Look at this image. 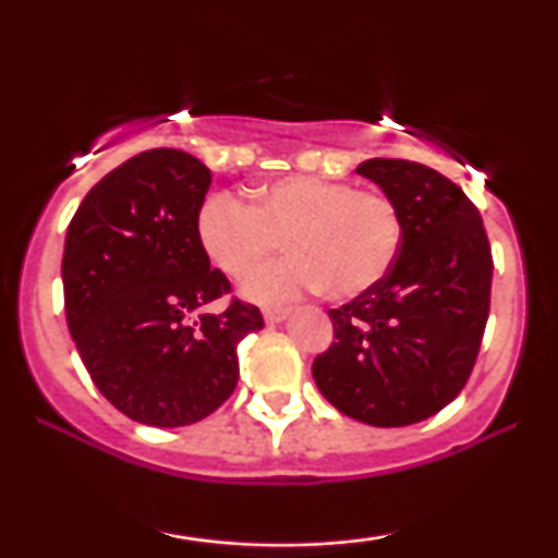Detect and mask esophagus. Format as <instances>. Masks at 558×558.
Masks as SVG:
<instances>
[{"instance_id":"34e87169","label":"esophagus","mask_w":558,"mask_h":558,"mask_svg":"<svg viewBox=\"0 0 558 558\" xmlns=\"http://www.w3.org/2000/svg\"><path fill=\"white\" fill-rule=\"evenodd\" d=\"M288 315H291V310H288V306H267L265 310L267 323H283Z\"/></svg>"}]
</instances>
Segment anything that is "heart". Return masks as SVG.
Instances as JSON below:
<instances>
[{
	"mask_svg": "<svg viewBox=\"0 0 558 558\" xmlns=\"http://www.w3.org/2000/svg\"><path fill=\"white\" fill-rule=\"evenodd\" d=\"M196 233L204 254L233 280H246L284 241L292 257L248 280V299L270 304L323 288L343 301L373 291L390 272L401 215L380 191L296 175L259 185L252 207L228 194L207 198Z\"/></svg>",
	"mask_w": 558,
	"mask_h": 558,
	"instance_id": "obj_1",
	"label": "heart"
}]
</instances>
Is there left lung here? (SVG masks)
<instances>
[{
    "mask_svg": "<svg viewBox=\"0 0 558 558\" xmlns=\"http://www.w3.org/2000/svg\"><path fill=\"white\" fill-rule=\"evenodd\" d=\"M356 172L399 209V257L373 291L328 312L336 341L312 375L345 417L414 425L457 399L475 367L490 310V243L475 204L438 170L377 157Z\"/></svg>",
    "mask_w": 558,
    "mask_h": 558,
    "instance_id": "1",
    "label": "left lung"
}]
</instances>
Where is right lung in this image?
<instances>
[{
	"label": "right lung",
	"instance_id": "right-lung-1",
	"mask_svg": "<svg viewBox=\"0 0 558 558\" xmlns=\"http://www.w3.org/2000/svg\"><path fill=\"white\" fill-rule=\"evenodd\" d=\"M213 172L178 149L141 151L107 172L70 220L62 254L68 330L94 386L125 417L183 427L239 383V343L265 328L233 299L198 243Z\"/></svg>",
	"mask_w": 558,
	"mask_h": 558
}]
</instances>
